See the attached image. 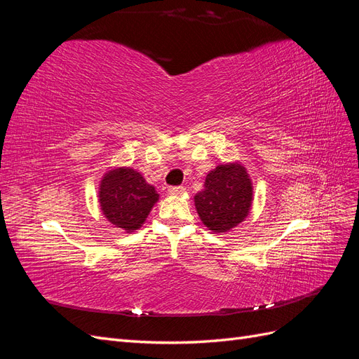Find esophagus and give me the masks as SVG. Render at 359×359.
<instances>
[{
	"label": "esophagus",
	"instance_id": "obj_1",
	"mask_svg": "<svg viewBox=\"0 0 359 359\" xmlns=\"http://www.w3.org/2000/svg\"><path fill=\"white\" fill-rule=\"evenodd\" d=\"M169 194H182L184 191H186V189H184L182 186H172L168 189Z\"/></svg>",
	"mask_w": 359,
	"mask_h": 359
}]
</instances>
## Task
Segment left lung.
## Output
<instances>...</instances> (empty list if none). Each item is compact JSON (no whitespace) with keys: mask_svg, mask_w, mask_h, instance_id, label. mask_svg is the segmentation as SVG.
Instances as JSON below:
<instances>
[{"mask_svg":"<svg viewBox=\"0 0 359 359\" xmlns=\"http://www.w3.org/2000/svg\"><path fill=\"white\" fill-rule=\"evenodd\" d=\"M252 194V182L243 166L222 165L206 175L205 189L194 196V205L210 231L227 232L248 215Z\"/></svg>","mask_w":359,"mask_h":359,"instance_id":"8db88e82","label":"left lung"}]
</instances>
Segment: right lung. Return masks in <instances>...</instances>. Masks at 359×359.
Instances as JSON below:
<instances>
[{
  "label": "right lung",
  "mask_w": 359,
  "mask_h": 359,
  "mask_svg": "<svg viewBox=\"0 0 359 359\" xmlns=\"http://www.w3.org/2000/svg\"><path fill=\"white\" fill-rule=\"evenodd\" d=\"M99 198L106 219L126 232H133L142 226L158 194L140 173L126 168L106 173Z\"/></svg>",
  "instance_id": "add662e5"
}]
</instances>
